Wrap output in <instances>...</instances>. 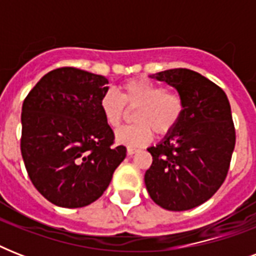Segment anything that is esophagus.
I'll return each instance as SVG.
<instances>
[{
  "instance_id": "obj_1",
  "label": "esophagus",
  "mask_w": 256,
  "mask_h": 256,
  "mask_svg": "<svg viewBox=\"0 0 256 256\" xmlns=\"http://www.w3.org/2000/svg\"><path fill=\"white\" fill-rule=\"evenodd\" d=\"M140 148H128V156H134L136 152H140Z\"/></svg>"
}]
</instances>
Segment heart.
<instances>
[{
	"label": "heart",
	"mask_w": 256,
	"mask_h": 256,
	"mask_svg": "<svg viewBox=\"0 0 256 256\" xmlns=\"http://www.w3.org/2000/svg\"><path fill=\"white\" fill-rule=\"evenodd\" d=\"M126 108H136L132 120L136 124L116 132V144L128 148H140L148 144L152 132L166 136L176 128L184 112V100L176 92L164 90L146 78H132L120 86V96L104 92L100 100V108L110 128L120 126Z\"/></svg>",
	"instance_id": "b5f03b06"
}]
</instances>
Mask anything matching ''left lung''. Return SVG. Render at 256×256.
I'll return each mask as SVG.
<instances>
[{"mask_svg":"<svg viewBox=\"0 0 256 256\" xmlns=\"http://www.w3.org/2000/svg\"><path fill=\"white\" fill-rule=\"evenodd\" d=\"M184 100L176 128L148 148L152 164L144 174L152 199L166 210L202 204L224 182L235 148V128L226 92L202 74L170 69L152 74Z\"/></svg>","mask_w":256,"mask_h":256,"instance_id":"1","label":"left lung"}]
</instances>
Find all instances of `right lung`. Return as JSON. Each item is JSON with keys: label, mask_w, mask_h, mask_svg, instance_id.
<instances>
[{"label": "right lung", "mask_w": 256, "mask_h": 256, "mask_svg": "<svg viewBox=\"0 0 256 256\" xmlns=\"http://www.w3.org/2000/svg\"><path fill=\"white\" fill-rule=\"evenodd\" d=\"M108 78L61 68L45 74L22 104L21 152L34 187L56 206L77 208L100 198L126 156L112 146L100 100Z\"/></svg>", "instance_id": "obj_1"}]
</instances>
